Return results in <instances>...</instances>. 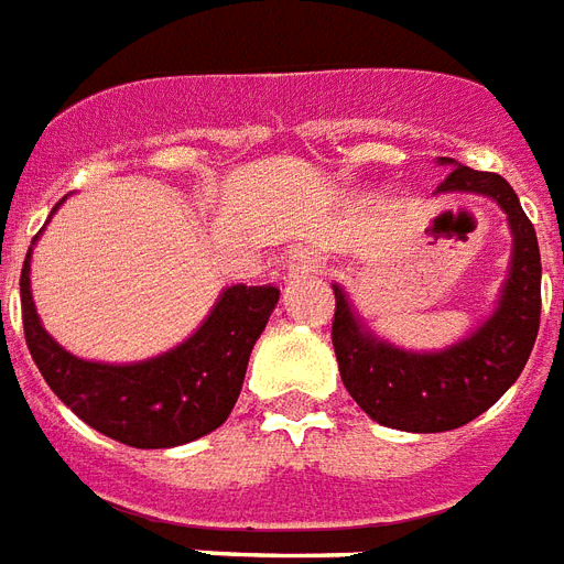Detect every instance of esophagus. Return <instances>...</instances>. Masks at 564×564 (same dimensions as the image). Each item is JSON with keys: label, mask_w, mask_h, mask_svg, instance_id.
Instances as JSON below:
<instances>
[{"label": "esophagus", "mask_w": 564, "mask_h": 564, "mask_svg": "<svg viewBox=\"0 0 564 564\" xmlns=\"http://www.w3.org/2000/svg\"><path fill=\"white\" fill-rule=\"evenodd\" d=\"M283 269H286V278H290V281H299V278H304V274L319 272L322 265L313 251H292Z\"/></svg>", "instance_id": "esophagus-1"}]
</instances>
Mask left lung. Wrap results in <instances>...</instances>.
Masks as SVG:
<instances>
[{"label": "left lung", "mask_w": 564, "mask_h": 564, "mask_svg": "<svg viewBox=\"0 0 564 564\" xmlns=\"http://www.w3.org/2000/svg\"><path fill=\"white\" fill-rule=\"evenodd\" d=\"M453 167L435 195H482L506 213L511 234L509 274L491 316L453 346L437 351L402 349L369 328L349 292L334 283V351L343 384L376 423L399 432H449L485 414L530 360L541 322V253L535 227L514 188L488 171L441 156Z\"/></svg>", "instance_id": "left-lung-1"}]
</instances>
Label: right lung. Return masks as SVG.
<instances>
[{
  "label": "right lung",
  "mask_w": 564,
  "mask_h": 564,
  "mask_svg": "<svg viewBox=\"0 0 564 564\" xmlns=\"http://www.w3.org/2000/svg\"><path fill=\"white\" fill-rule=\"evenodd\" d=\"M41 234L25 253L20 299L25 346L55 397L100 435L135 449L183 446L225 423L242 390L253 343L265 330L281 290L274 283H234L221 290L195 334L174 349L132 364L85 360L46 334L34 307L32 251Z\"/></svg>",
  "instance_id": "obj_1"
}]
</instances>
